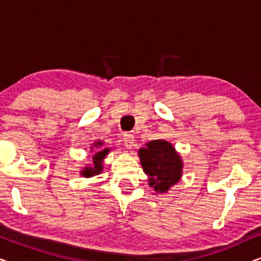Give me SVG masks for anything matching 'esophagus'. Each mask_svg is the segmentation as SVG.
I'll list each match as a JSON object with an SVG mask.
<instances>
[{
	"mask_svg": "<svg viewBox=\"0 0 261 261\" xmlns=\"http://www.w3.org/2000/svg\"><path fill=\"white\" fill-rule=\"evenodd\" d=\"M134 137L132 134H124V137H123V142H124V146H126V147L128 148V149H130L132 147H133L134 146Z\"/></svg>",
	"mask_w": 261,
	"mask_h": 261,
	"instance_id": "34e87169",
	"label": "esophagus"
}]
</instances>
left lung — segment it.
I'll use <instances>...</instances> for the list:
<instances>
[{
    "instance_id": "obj_1",
    "label": "left lung",
    "mask_w": 261,
    "mask_h": 261,
    "mask_svg": "<svg viewBox=\"0 0 261 261\" xmlns=\"http://www.w3.org/2000/svg\"><path fill=\"white\" fill-rule=\"evenodd\" d=\"M138 155L148 177V185L155 192L165 194L183 176V159L173 145L164 139L146 142Z\"/></svg>"
}]
</instances>
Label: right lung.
<instances>
[{"label":"right lung","instance_id":"add662e5","mask_svg":"<svg viewBox=\"0 0 261 261\" xmlns=\"http://www.w3.org/2000/svg\"><path fill=\"white\" fill-rule=\"evenodd\" d=\"M105 142L101 140H96L94 144L91 145L90 147V153H91V159L92 163L91 165L84 166L83 169L81 170V176L85 178H91L96 176V174H99L103 171V162H105L106 156L109 154V152L112 151L110 147H103Z\"/></svg>","mask_w":261,"mask_h":261}]
</instances>
